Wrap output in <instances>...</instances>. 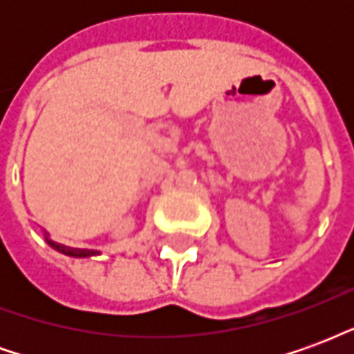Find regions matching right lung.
Segmentation results:
<instances>
[{"label": "right lung", "instance_id": "right-lung-1", "mask_svg": "<svg viewBox=\"0 0 354 354\" xmlns=\"http://www.w3.org/2000/svg\"><path fill=\"white\" fill-rule=\"evenodd\" d=\"M43 237L47 241V245L50 248H55L57 252L64 254V256H70V258H91V256H98V250H88V248H72V246H66V245H60L57 241H53L50 235L47 231H43Z\"/></svg>", "mask_w": 354, "mask_h": 354}]
</instances>
